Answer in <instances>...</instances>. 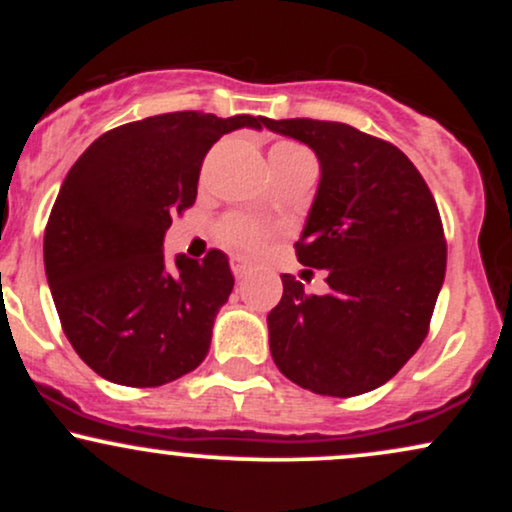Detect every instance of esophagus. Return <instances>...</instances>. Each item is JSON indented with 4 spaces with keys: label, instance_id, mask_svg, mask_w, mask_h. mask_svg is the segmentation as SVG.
<instances>
[{
    "label": "esophagus",
    "instance_id": "esophagus-1",
    "mask_svg": "<svg viewBox=\"0 0 512 512\" xmlns=\"http://www.w3.org/2000/svg\"><path fill=\"white\" fill-rule=\"evenodd\" d=\"M231 272L236 274V279H243V276L250 272V264L245 262L243 257H231Z\"/></svg>",
    "mask_w": 512,
    "mask_h": 512
}]
</instances>
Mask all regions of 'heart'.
<instances>
[{
	"label": "heart",
	"mask_w": 512,
	"mask_h": 512,
	"mask_svg": "<svg viewBox=\"0 0 512 512\" xmlns=\"http://www.w3.org/2000/svg\"><path fill=\"white\" fill-rule=\"evenodd\" d=\"M269 163H272V170L276 175L281 170L313 163V156L298 142L281 139V142H276L269 149ZM269 236H272V228H267L264 223L250 219L245 214H226L216 223V238H219V243L236 252H243V255H252V252L260 250L269 240Z\"/></svg>",
	"instance_id": "1"
}]
</instances>
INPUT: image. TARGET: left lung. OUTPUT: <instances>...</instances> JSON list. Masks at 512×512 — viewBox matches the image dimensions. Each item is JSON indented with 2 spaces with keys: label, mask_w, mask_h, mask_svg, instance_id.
I'll list each match as a JSON object with an SVG mask.
<instances>
[{
  "label": "left lung",
  "mask_w": 512,
  "mask_h": 512,
  "mask_svg": "<svg viewBox=\"0 0 512 512\" xmlns=\"http://www.w3.org/2000/svg\"><path fill=\"white\" fill-rule=\"evenodd\" d=\"M308 144L322 178L296 248L327 269L325 296L281 274L284 296L267 315L269 349L291 383L356 397L397 373L426 339L445 279L448 245L426 180L395 144L344 122L269 120Z\"/></svg>",
  "instance_id": "obj_1"
}]
</instances>
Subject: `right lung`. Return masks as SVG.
I'll return each mask as SVG.
<instances>
[{
	"label": "right lung",
	"mask_w": 512,
	"mask_h": 512,
	"mask_svg": "<svg viewBox=\"0 0 512 512\" xmlns=\"http://www.w3.org/2000/svg\"><path fill=\"white\" fill-rule=\"evenodd\" d=\"M264 117L182 110L98 137L64 178L45 226V274L69 344L110 383L158 387L195 370L233 291L221 250L163 260V236L195 204L204 156Z\"/></svg>",
	"instance_id": "obj_1"
}]
</instances>
